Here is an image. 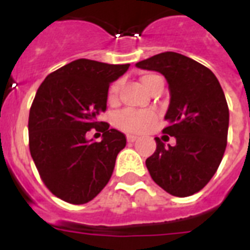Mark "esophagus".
<instances>
[{"mask_svg":"<svg viewBox=\"0 0 250 250\" xmlns=\"http://www.w3.org/2000/svg\"><path fill=\"white\" fill-rule=\"evenodd\" d=\"M137 136H135V135H127V141L128 143H133V141H136Z\"/></svg>","mask_w":250,"mask_h":250,"instance_id":"1","label":"esophagus"}]
</instances>
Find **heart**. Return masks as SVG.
I'll list each match as a JSON object with an SVG mask.
<instances>
[{
  "mask_svg": "<svg viewBox=\"0 0 250 250\" xmlns=\"http://www.w3.org/2000/svg\"><path fill=\"white\" fill-rule=\"evenodd\" d=\"M141 84L144 86L145 89L150 90L153 86L156 85V83L158 82H162L158 75H154V74H145V75L141 76ZM119 86L121 83L119 82H115V83L111 84L109 89V100L113 101L115 100L118 94V90H119ZM153 119H154V114L150 113V111H135V110H125L123 113H121L119 115H117L115 118V125L119 128L125 129V131H129V132H139L141 129H144L149 123H152Z\"/></svg>",
  "mask_w": 250,
  "mask_h": 250,
  "instance_id": "obj_1",
  "label": "heart"
}]
</instances>
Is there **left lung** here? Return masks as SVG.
Here are the masks:
<instances>
[{"label": "left lung", "instance_id": "obj_1", "mask_svg": "<svg viewBox=\"0 0 250 250\" xmlns=\"http://www.w3.org/2000/svg\"><path fill=\"white\" fill-rule=\"evenodd\" d=\"M136 67L166 78L170 105L162 132L176 140L166 145L156 137V152L145 161L149 174L172 196L197 193L217 172L227 146L229 113L221 84L204 64L174 52L150 57Z\"/></svg>", "mask_w": 250, "mask_h": 250}]
</instances>
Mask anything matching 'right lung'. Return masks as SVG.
<instances>
[{
  "label": "right lung",
  "mask_w": 250,
  "mask_h": 250,
  "mask_svg": "<svg viewBox=\"0 0 250 250\" xmlns=\"http://www.w3.org/2000/svg\"><path fill=\"white\" fill-rule=\"evenodd\" d=\"M128 67L82 58L49 74L37 89L29 110V152L46 188L63 201L86 204L111 178L127 140L97 118L106 110L110 83ZM92 128L103 132L100 143L86 140Z\"/></svg>",
  "instance_id": "1"
}]
</instances>
